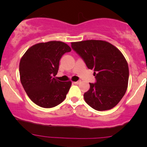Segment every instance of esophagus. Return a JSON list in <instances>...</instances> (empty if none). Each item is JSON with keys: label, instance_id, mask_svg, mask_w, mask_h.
Here are the masks:
<instances>
[{"label": "esophagus", "instance_id": "34e87169", "mask_svg": "<svg viewBox=\"0 0 147 147\" xmlns=\"http://www.w3.org/2000/svg\"><path fill=\"white\" fill-rule=\"evenodd\" d=\"M74 84H78L80 83V81H77V82H72Z\"/></svg>", "mask_w": 147, "mask_h": 147}]
</instances>
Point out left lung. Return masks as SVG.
<instances>
[{
	"label": "left lung",
	"mask_w": 147,
	"mask_h": 147,
	"mask_svg": "<svg viewBox=\"0 0 147 147\" xmlns=\"http://www.w3.org/2000/svg\"><path fill=\"white\" fill-rule=\"evenodd\" d=\"M87 67L94 69L96 82L84 94V101L97 111L115 107L127 91L129 67L119 49L104 40H88L71 42Z\"/></svg>",
	"instance_id": "1"
}]
</instances>
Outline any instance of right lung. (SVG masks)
I'll list each match as a JSON object with an SVG mask.
<instances>
[{
	"mask_svg": "<svg viewBox=\"0 0 147 147\" xmlns=\"http://www.w3.org/2000/svg\"><path fill=\"white\" fill-rule=\"evenodd\" d=\"M70 51L65 42L50 41L32 45L22 57L19 65L20 82L37 105L51 108L65 100L72 82H60L54 77L62 56Z\"/></svg>",
	"mask_w": 147,
	"mask_h": 147,
	"instance_id": "obj_1",
	"label": "right lung"
}]
</instances>
